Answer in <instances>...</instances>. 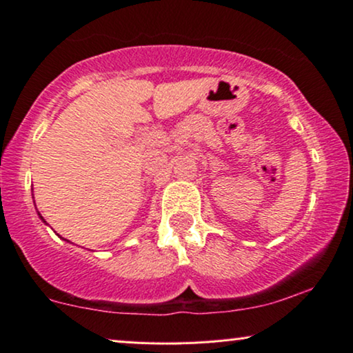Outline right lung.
Here are the masks:
<instances>
[{"label":"right lung","mask_w":353,"mask_h":353,"mask_svg":"<svg viewBox=\"0 0 353 353\" xmlns=\"http://www.w3.org/2000/svg\"><path fill=\"white\" fill-rule=\"evenodd\" d=\"M39 216H40V220H42L43 223H46V225H47V221L46 220H43V218H42V215H40V213H39Z\"/></svg>","instance_id":"add662e5"}]
</instances>
